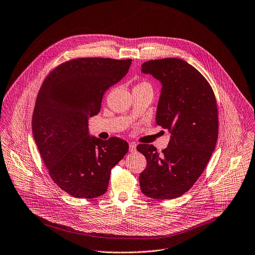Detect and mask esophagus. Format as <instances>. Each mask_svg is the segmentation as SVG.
I'll list each match as a JSON object with an SVG mask.
<instances>
[{
	"mask_svg": "<svg viewBox=\"0 0 255 255\" xmlns=\"http://www.w3.org/2000/svg\"><path fill=\"white\" fill-rule=\"evenodd\" d=\"M129 151H130L131 153H134V152L137 151V149H136V143L132 142V143L129 144Z\"/></svg>",
	"mask_w": 255,
	"mask_h": 255,
	"instance_id": "esophagus-1",
	"label": "esophagus"
}]
</instances>
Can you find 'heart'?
Returning a JSON list of instances; mask_svg holds the SVG:
<instances>
[{
	"label": "heart",
	"instance_id": "1",
	"mask_svg": "<svg viewBox=\"0 0 255 255\" xmlns=\"http://www.w3.org/2000/svg\"><path fill=\"white\" fill-rule=\"evenodd\" d=\"M144 84H145V83H144ZM140 85H142V84H140Z\"/></svg>",
	"mask_w": 255,
	"mask_h": 255
}]
</instances>
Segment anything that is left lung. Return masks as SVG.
Here are the masks:
<instances>
[{
	"label": "left lung",
	"mask_w": 255,
	"mask_h": 255,
	"mask_svg": "<svg viewBox=\"0 0 255 255\" xmlns=\"http://www.w3.org/2000/svg\"><path fill=\"white\" fill-rule=\"evenodd\" d=\"M141 71L161 85L156 124L170 133L161 153L151 144H139L146 158L139 175L141 192L156 200L187 193L203 173L218 139V109L208 81L193 65L178 58L144 62Z\"/></svg>",
	"instance_id": "left-lung-1"
}]
</instances>
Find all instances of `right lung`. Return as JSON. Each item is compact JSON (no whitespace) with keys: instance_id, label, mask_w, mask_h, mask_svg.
I'll use <instances>...</instances> for the list:
<instances>
[{"instance_id":"1","label":"right lung","mask_w":255,"mask_h":255,"mask_svg":"<svg viewBox=\"0 0 255 255\" xmlns=\"http://www.w3.org/2000/svg\"><path fill=\"white\" fill-rule=\"evenodd\" d=\"M132 59L86 57L55 67L44 80L32 116V131L54 183L70 196L93 199L108 189L111 169L128 143L91 137L89 118L101 110L104 93L121 81Z\"/></svg>"}]
</instances>
